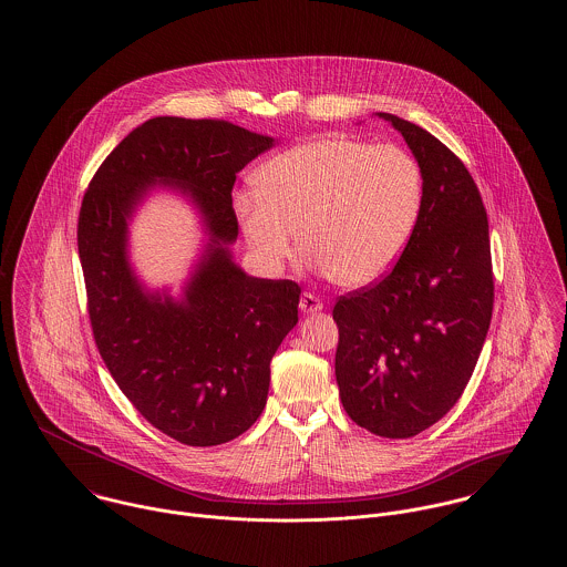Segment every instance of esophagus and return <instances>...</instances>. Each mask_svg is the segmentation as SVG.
<instances>
[{
  "label": "esophagus",
  "mask_w": 567,
  "mask_h": 567,
  "mask_svg": "<svg viewBox=\"0 0 567 567\" xmlns=\"http://www.w3.org/2000/svg\"><path fill=\"white\" fill-rule=\"evenodd\" d=\"M299 310L303 315H315V312H321L323 310V301L312 293H303L299 299Z\"/></svg>",
  "instance_id": "34e87169"
}]
</instances>
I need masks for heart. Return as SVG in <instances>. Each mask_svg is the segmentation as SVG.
<instances>
[{"mask_svg": "<svg viewBox=\"0 0 567 567\" xmlns=\"http://www.w3.org/2000/svg\"><path fill=\"white\" fill-rule=\"evenodd\" d=\"M259 189L234 199L259 261L282 270L303 234L308 266L347 289L372 287L400 264L425 202L423 169L408 151L357 137L280 153L261 167Z\"/></svg>", "mask_w": 567, "mask_h": 567, "instance_id": "heart-1", "label": "heart"}]
</instances>
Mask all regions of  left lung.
I'll use <instances>...</instances> for the list:
<instances>
[{"label": "left lung", "instance_id": "8db88e82", "mask_svg": "<svg viewBox=\"0 0 567 567\" xmlns=\"http://www.w3.org/2000/svg\"><path fill=\"white\" fill-rule=\"evenodd\" d=\"M423 169L425 202L400 264L333 306L336 380L352 421L382 437H412L457 404L493 312L488 220L453 151L389 112Z\"/></svg>", "mask_w": 567, "mask_h": 567}]
</instances>
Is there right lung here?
<instances>
[{
  "mask_svg": "<svg viewBox=\"0 0 567 567\" xmlns=\"http://www.w3.org/2000/svg\"><path fill=\"white\" fill-rule=\"evenodd\" d=\"M276 140L227 121L155 116L95 172L79 216V255L95 344L118 389L159 432L216 446L264 412L270 361L297 324L293 280L234 261L236 174ZM187 198L207 236L181 297L151 290L128 259V225L153 189Z\"/></svg>",
  "mask_w": 567,
  "mask_h": 567,
  "instance_id": "add662e5",
  "label": "right lung"
}]
</instances>
